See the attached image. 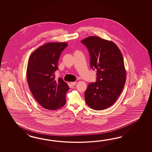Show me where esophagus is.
<instances>
[{
	"label": "esophagus",
	"mask_w": 152,
	"mask_h": 152,
	"mask_svg": "<svg viewBox=\"0 0 152 152\" xmlns=\"http://www.w3.org/2000/svg\"><path fill=\"white\" fill-rule=\"evenodd\" d=\"M76 83H77V82L75 81V82H72V83H71V84L72 86H75Z\"/></svg>",
	"instance_id": "obj_1"
}]
</instances>
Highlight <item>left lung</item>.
Here are the masks:
<instances>
[{
	"label": "left lung",
	"instance_id": "8db88e82",
	"mask_svg": "<svg viewBox=\"0 0 152 152\" xmlns=\"http://www.w3.org/2000/svg\"><path fill=\"white\" fill-rule=\"evenodd\" d=\"M81 42L89 52L91 68L97 70L96 81L89 84L85 92L86 103L94 110L105 109L116 102L126 83L123 56L113 42L98 36Z\"/></svg>",
	"mask_w": 152,
	"mask_h": 152
}]
</instances>
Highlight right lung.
<instances>
[{
	"mask_svg": "<svg viewBox=\"0 0 152 152\" xmlns=\"http://www.w3.org/2000/svg\"><path fill=\"white\" fill-rule=\"evenodd\" d=\"M67 47L65 42H52L39 47L29 58L26 71L29 88L36 101L48 110H56L65 105L68 85L55 72L62 52Z\"/></svg>",
	"mask_w": 152,
	"mask_h": 152,
	"instance_id": "obj_1",
	"label": "right lung"
}]
</instances>
